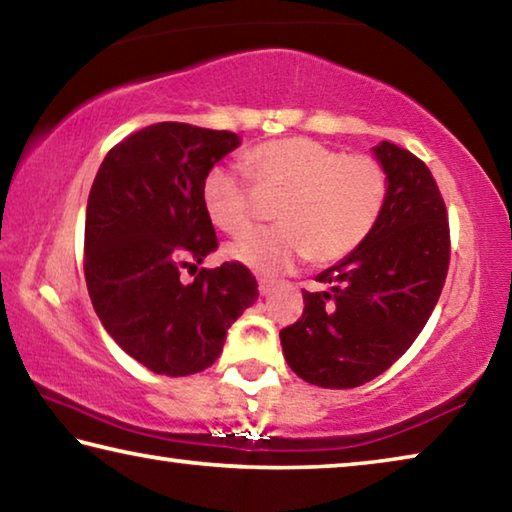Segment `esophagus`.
<instances>
[{
  "instance_id": "34e87169",
  "label": "esophagus",
  "mask_w": 512,
  "mask_h": 512,
  "mask_svg": "<svg viewBox=\"0 0 512 512\" xmlns=\"http://www.w3.org/2000/svg\"><path fill=\"white\" fill-rule=\"evenodd\" d=\"M273 280H266V277H259L257 280V289H259V296H268V293H271V289H273Z\"/></svg>"
}]
</instances>
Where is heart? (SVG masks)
<instances>
[{
  "instance_id": "1",
  "label": "heart",
  "mask_w": 512,
  "mask_h": 512,
  "mask_svg": "<svg viewBox=\"0 0 512 512\" xmlns=\"http://www.w3.org/2000/svg\"><path fill=\"white\" fill-rule=\"evenodd\" d=\"M246 167L262 194L280 196V225L248 232L225 248L230 259L257 273H282L302 257L339 262L375 230L388 198V176L370 155H345L309 137L264 142L246 153ZM207 219L241 235L255 216L253 189L235 164H214L201 185Z\"/></svg>"
}]
</instances>
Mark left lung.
Here are the masks:
<instances>
[{
    "mask_svg": "<svg viewBox=\"0 0 512 512\" xmlns=\"http://www.w3.org/2000/svg\"><path fill=\"white\" fill-rule=\"evenodd\" d=\"M372 153L388 176L375 230L316 277L325 291H302V318L280 332L289 368L320 388H354L391 368L427 325L447 277V210L429 167L391 142Z\"/></svg>",
    "mask_w": 512,
    "mask_h": 512,
    "instance_id": "left-lung-1",
    "label": "left lung"
}]
</instances>
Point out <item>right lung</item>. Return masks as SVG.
Returning <instances> with one entry per match:
<instances>
[{"label": "right lung", "mask_w": 512, "mask_h": 512, "mask_svg": "<svg viewBox=\"0 0 512 512\" xmlns=\"http://www.w3.org/2000/svg\"><path fill=\"white\" fill-rule=\"evenodd\" d=\"M239 144L235 133L162 121L112 146L92 183L83 264L92 307L119 348L155 375L210 368L228 327L259 296L239 262L180 280L219 246L201 185Z\"/></svg>", "instance_id": "obj_1"}]
</instances>
